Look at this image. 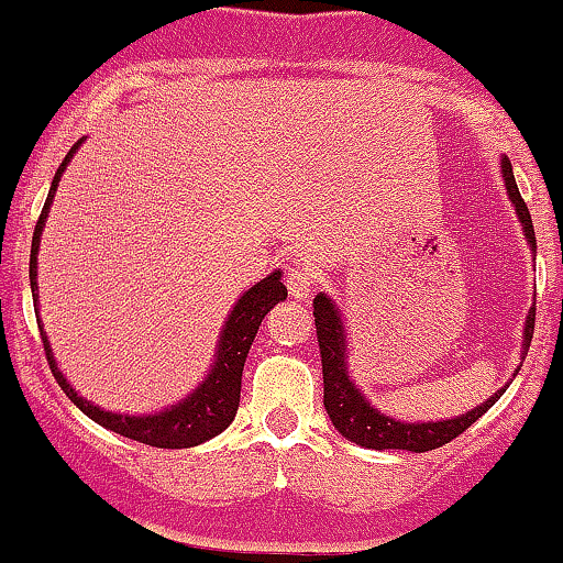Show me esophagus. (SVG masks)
Wrapping results in <instances>:
<instances>
[{"instance_id": "obj_1", "label": "esophagus", "mask_w": 563, "mask_h": 563, "mask_svg": "<svg viewBox=\"0 0 563 563\" xmlns=\"http://www.w3.org/2000/svg\"><path fill=\"white\" fill-rule=\"evenodd\" d=\"M314 271H311L309 263H303V260H298V263H292V268L287 271V289L289 295H295V298H306V295L314 289Z\"/></svg>"}]
</instances>
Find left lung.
<instances>
[{
  "label": "left lung",
  "mask_w": 563,
  "mask_h": 563,
  "mask_svg": "<svg viewBox=\"0 0 563 563\" xmlns=\"http://www.w3.org/2000/svg\"><path fill=\"white\" fill-rule=\"evenodd\" d=\"M500 172H504L506 191H509V199L515 202V210L517 216H520L528 243H531V249L537 252L531 213H528L526 202H522L520 188H517L515 183V172H511V164L506 158L500 161ZM533 320H537V309L528 311L526 347H522V355H526L528 347H531ZM314 325H317V344H320V361H322V405H325L328 419L333 421V427H336L347 441L358 443V446L432 452V449L446 446L449 441L463 435L473 421L482 419V416L498 402L500 394L506 391L504 386L495 397H489L487 402L478 405V408L471 410V413L457 416V419L430 421V424H405V421H394L388 419V416H383L380 410L372 408V405L361 397L355 383L350 380L347 364H344L347 344H344L342 317H339L336 306L331 303V298H325V292H320L314 298Z\"/></svg>",
  "instance_id": "left-lung-1"
}]
</instances>
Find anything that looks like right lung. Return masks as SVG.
Segmentation results:
<instances>
[{"label":"right lung","mask_w":563,"mask_h":563,"mask_svg":"<svg viewBox=\"0 0 563 563\" xmlns=\"http://www.w3.org/2000/svg\"><path fill=\"white\" fill-rule=\"evenodd\" d=\"M81 142H76L70 147V153L65 155V161L59 164L57 175H54L52 191H48L46 205L41 210V219L35 224V235H32V254H30V282H32V298L37 303V249H41V235L43 224H46L48 208H52L54 191H57L59 175L68 166L70 155L79 150ZM287 298V287L282 284V271L271 274L268 279L254 284L249 292H243V298L238 300L235 309H232L230 320H227L224 333H221L219 342V358H216V366L210 369V375L205 377L202 386L191 394L188 399H183L175 408H166L155 416H120L109 413V410L95 408L92 402L81 399L79 394L70 388V383L65 380L63 372L54 364L52 347H48L46 333L41 331L43 350H46L48 366H52L54 380L59 383L65 394H68L70 402L81 410V413L90 416L92 421H98L106 430L117 432L122 438H131V441L147 443V446L155 449H191L199 446V443L210 441L219 432H224L227 427L235 419V410L241 405V377H243V364H246L249 347H252L254 336H257V328L263 322V317L274 309L279 300ZM41 328V322H37Z\"/></svg>","instance_id":"obj_1"}]
</instances>
